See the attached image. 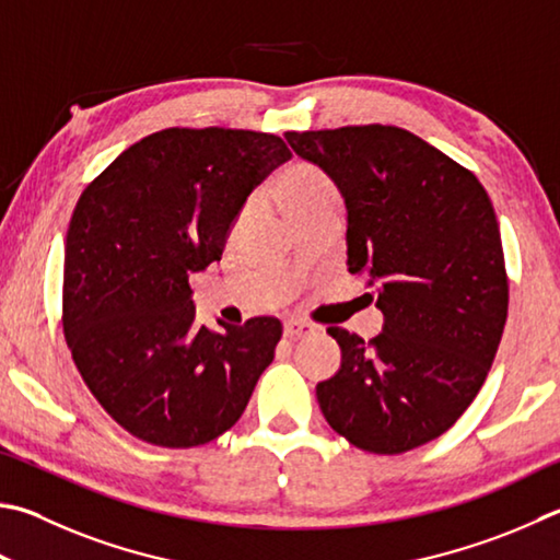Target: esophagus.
Masks as SVG:
<instances>
[{
  "instance_id": "obj_1",
  "label": "esophagus",
  "mask_w": 560,
  "mask_h": 560,
  "mask_svg": "<svg viewBox=\"0 0 560 560\" xmlns=\"http://www.w3.org/2000/svg\"><path fill=\"white\" fill-rule=\"evenodd\" d=\"M315 328L306 320H287L283 323V335H287L289 340H299V338H306Z\"/></svg>"
}]
</instances>
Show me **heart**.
<instances>
[{"label":"heart","instance_id":"1","mask_svg":"<svg viewBox=\"0 0 560 560\" xmlns=\"http://www.w3.org/2000/svg\"><path fill=\"white\" fill-rule=\"evenodd\" d=\"M279 200L287 215H299L311 208H318L323 202L338 200V190H335L332 180L325 176V171L308 164V161H296L279 178ZM252 206H245L240 212L237 222H245L249 218Z\"/></svg>","mask_w":560,"mask_h":560}]
</instances>
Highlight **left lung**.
I'll return each mask as SVG.
<instances>
[{
  "label": "left lung",
  "instance_id": "1",
  "mask_svg": "<svg viewBox=\"0 0 560 560\" xmlns=\"http://www.w3.org/2000/svg\"><path fill=\"white\" fill-rule=\"evenodd\" d=\"M348 208V269L370 277L384 328L315 386L352 445L396 455L439 439L472 404L500 348L510 281L492 200L472 171L392 125L287 131Z\"/></svg>",
  "mask_w": 560,
  "mask_h": 560
}]
</instances>
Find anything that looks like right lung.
I'll use <instances>...</instances> for the list:
<instances>
[{"label":"right lung","mask_w":560,"mask_h":560,"mask_svg":"<svg viewBox=\"0 0 560 560\" xmlns=\"http://www.w3.org/2000/svg\"><path fill=\"white\" fill-rule=\"evenodd\" d=\"M289 159L267 131L171 127L121 151L80 196L66 235V342L135 439L215 441L271 364L279 318L196 325L188 279L220 261L249 192Z\"/></svg>","instance_id":"obj_1"}]
</instances>
